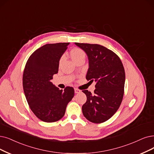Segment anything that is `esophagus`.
<instances>
[{"label":"esophagus","instance_id":"esophagus-1","mask_svg":"<svg viewBox=\"0 0 154 154\" xmlns=\"http://www.w3.org/2000/svg\"><path fill=\"white\" fill-rule=\"evenodd\" d=\"M75 94H78V93H80L81 90H79L78 88H75Z\"/></svg>","mask_w":154,"mask_h":154}]
</instances>
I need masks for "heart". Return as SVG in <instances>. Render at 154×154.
Listing matches in <instances>:
<instances>
[{
    "label": "heart",
    "mask_w": 154,
    "mask_h": 154,
    "mask_svg": "<svg viewBox=\"0 0 154 154\" xmlns=\"http://www.w3.org/2000/svg\"><path fill=\"white\" fill-rule=\"evenodd\" d=\"M69 54H70V57L71 59L75 63H76L79 60L85 59V54L84 51L80 48L75 47V48H72L70 51ZM63 58V57H61V58L60 59V60H59L60 63H61V61H62Z\"/></svg>",
    "instance_id": "obj_1"
}]
</instances>
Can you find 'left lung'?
Listing matches in <instances>:
<instances>
[{
    "label": "left lung",
    "instance_id": "8db88e82",
    "mask_svg": "<svg viewBox=\"0 0 154 154\" xmlns=\"http://www.w3.org/2000/svg\"><path fill=\"white\" fill-rule=\"evenodd\" d=\"M87 54L89 68L87 80L96 82L94 94L82 91L87 100L82 106L84 116L94 123L108 119L119 109L124 95L125 72L120 58L107 48L98 44L75 43Z\"/></svg>",
    "mask_w": 154,
    "mask_h": 154
}]
</instances>
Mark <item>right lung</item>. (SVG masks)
<instances>
[{
	"label": "right lung",
	"instance_id": "add662e5",
	"mask_svg": "<svg viewBox=\"0 0 154 154\" xmlns=\"http://www.w3.org/2000/svg\"><path fill=\"white\" fill-rule=\"evenodd\" d=\"M69 44L57 43L41 47L31 55L24 67V93L31 110L42 121L53 122L62 118L75 95L72 87L60 90L51 82L58 72L59 60Z\"/></svg>",
	"mask_w": 154,
	"mask_h": 154
}]
</instances>
